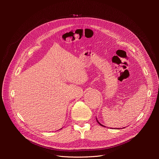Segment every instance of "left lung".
Listing matches in <instances>:
<instances>
[{
    "mask_svg": "<svg viewBox=\"0 0 159 159\" xmlns=\"http://www.w3.org/2000/svg\"><path fill=\"white\" fill-rule=\"evenodd\" d=\"M96 119H97V122H98V124H99L100 125H101V126H104V127H106V126H104V125H102V124H101V123H100V122H98V120H97V118H96Z\"/></svg>",
    "mask_w": 159,
    "mask_h": 159,
    "instance_id": "left-lung-1",
    "label": "left lung"
}]
</instances>
